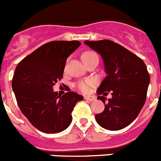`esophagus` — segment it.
I'll use <instances>...</instances> for the list:
<instances>
[{"mask_svg": "<svg viewBox=\"0 0 161 161\" xmlns=\"http://www.w3.org/2000/svg\"><path fill=\"white\" fill-rule=\"evenodd\" d=\"M84 98H85V100L89 101V102H93L96 99V97L94 96H85Z\"/></svg>", "mask_w": 161, "mask_h": 161, "instance_id": "1", "label": "esophagus"}]
</instances>
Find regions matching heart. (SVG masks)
Here are the masks:
<instances>
[{
  "mask_svg": "<svg viewBox=\"0 0 161 161\" xmlns=\"http://www.w3.org/2000/svg\"><path fill=\"white\" fill-rule=\"evenodd\" d=\"M96 55L97 54L94 53V52H87L82 55V59L85 62V61L88 60L93 56H96ZM93 80H81V81L78 82L76 84V87L80 91H81L82 93H87L89 90V86L93 85Z\"/></svg>",
  "mask_w": 161,
  "mask_h": 161,
  "instance_id": "1",
  "label": "heart"
}]
</instances>
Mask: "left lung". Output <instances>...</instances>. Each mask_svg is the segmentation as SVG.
<instances>
[{"mask_svg":"<svg viewBox=\"0 0 161 161\" xmlns=\"http://www.w3.org/2000/svg\"><path fill=\"white\" fill-rule=\"evenodd\" d=\"M102 56L107 76L97 90L105 109L95 115L97 123L109 130L125 128L136 119L147 97L150 76L143 60L113 41H85ZM110 92L112 98L105 96ZM103 95H102L101 94Z\"/></svg>","mask_w":161,"mask_h":161,"instance_id":"8db88e82","label":"left lung"}]
</instances>
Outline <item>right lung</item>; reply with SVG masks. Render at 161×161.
I'll return each mask as SVG.
<instances>
[{
  "label": "right lung",
  "mask_w": 161,
  "mask_h": 161,
  "mask_svg": "<svg viewBox=\"0 0 161 161\" xmlns=\"http://www.w3.org/2000/svg\"><path fill=\"white\" fill-rule=\"evenodd\" d=\"M79 41H52L43 44L18 64L13 90L21 111L33 126L44 133L67 129L72 112L83 96L68 92L58 96L53 86L63 77L68 57L80 46Z\"/></svg>",
  "instance_id": "add662e5"
}]
</instances>
